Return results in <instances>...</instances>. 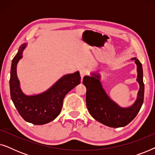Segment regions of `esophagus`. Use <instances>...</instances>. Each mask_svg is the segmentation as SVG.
Listing matches in <instances>:
<instances>
[{
  "instance_id": "1",
  "label": "esophagus",
  "mask_w": 155,
  "mask_h": 155,
  "mask_svg": "<svg viewBox=\"0 0 155 155\" xmlns=\"http://www.w3.org/2000/svg\"><path fill=\"white\" fill-rule=\"evenodd\" d=\"M80 76H81V78L82 79L84 76L87 75L88 71L86 68H81L80 70Z\"/></svg>"
}]
</instances>
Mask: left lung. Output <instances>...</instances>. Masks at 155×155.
I'll return each instance as SVG.
<instances>
[{"label": "left lung", "instance_id": "1", "mask_svg": "<svg viewBox=\"0 0 155 155\" xmlns=\"http://www.w3.org/2000/svg\"><path fill=\"white\" fill-rule=\"evenodd\" d=\"M137 65V82L140 85L137 99L130 107H121L110 98L103 88L100 81L101 75L91 73L86 75L82 83L86 87V104L90 115L105 126L111 128L124 127L135 118L143 105L144 100L143 72L141 63L136 58H132Z\"/></svg>", "mask_w": 155, "mask_h": 155}]
</instances>
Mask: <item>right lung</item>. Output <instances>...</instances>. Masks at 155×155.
Wrapping results in <instances>:
<instances>
[{
	"label": "right lung",
	"mask_w": 155,
	"mask_h": 155,
	"mask_svg": "<svg viewBox=\"0 0 155 155\" xmlns=\"http://www.w3.org/2000/svg\"><path fill=\"white\" fill-rule=\"evenodd\" d=\"M27 44L19 48L18 54L12 59L10 70V96L15 107L27 122L35 125H43L54 120L61 111L63 99L70 91L80 83L79 71L61 77L49 89L38 94L27 95L21 90L17 75V65L22 58L23 51Z\"/></svg>",
	"instance_id": "obj_1"
}]
</instances>
